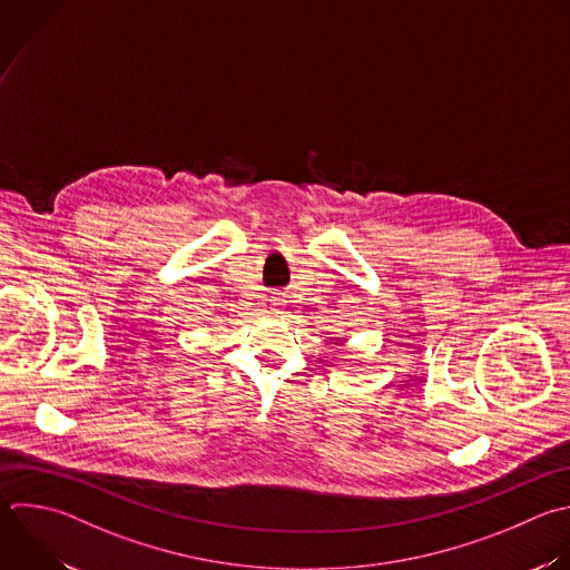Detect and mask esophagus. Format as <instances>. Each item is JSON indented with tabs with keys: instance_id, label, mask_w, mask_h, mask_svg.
Here are the masks:
<instances>
[{
	"instance_id": "34e87169",
	"label": "esophagus",
	"mask_w": 570,
	"mask_h": 570,
	"mask_svg": "<svg viewBox=\"0 0 570 570\" xmlns=\"http://www.w3.org/2000/svg\"><path fill=\"white\" fill-rule=\"evenodd\" d=\"M274 301H278V296H274Z\"/></svg>"
}]
</instances>
